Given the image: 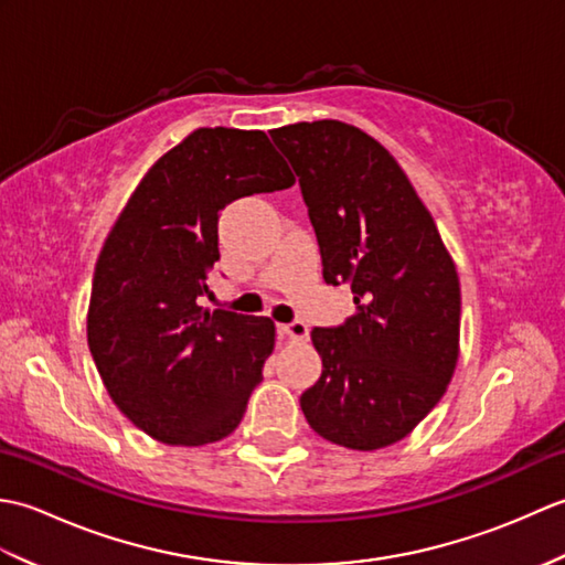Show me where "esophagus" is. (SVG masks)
Here are the masks:
<instances>
[{
  "label": "esophagus",
  "mask_w": 565,
  "mask_h": 565,
  "mask_svg": "<svg viewBox=\"0 0 565 565\" xmlns=\"http://www.w3.org/2000/svg\"><path fill=\"white\" fill-rule=\"evenodd\" d=\"M279 332L284 334V338H289L294 342H301L308 338V326L301 320H294V322H281L279 326Z\"/></svg>",
  "instance_id": "esophagus-1"
}]
</instances>
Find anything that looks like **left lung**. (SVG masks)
<instances>
[{
	"mask_svg": "<svg viewBox=\"0 0 565 565\" xmlns=\"http://www.w3.org/2000/svg\"><path fill=\"white\" fill-rule=\"evenodd\" d=\"M301 184L322 279L356 313L313 328L322 374L301 395L320 437L374 451L423 423L459 359L461 289L435 221L393 154L340 121L269 130Z\"/></svg>",
	"mask_w": 565,
	"mask_h": 565,
	"instance_id": "8db88e82",
	"label": "left lung"
}]
</instances>
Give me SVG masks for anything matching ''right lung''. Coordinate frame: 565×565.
<instances>
[{
	"label": "right lung",
	"mask_w": 565,
	"mask_h": 565,
	"mask_svg": "<svg viewBox=\"0 0 565 565\" xmlns=\"http://www.w3.org/2000/svg\"><path fill=\"white\" fill-rule=\"evenodd\" d=\"M262 130L199 128L154 162L106 237L92 281L89 352L130 423L174 447L231 435L274 350L269 318L206 310L221 211L294 186Z\"/></svg>",
	"instance_id": "1"
}]
</instances>
